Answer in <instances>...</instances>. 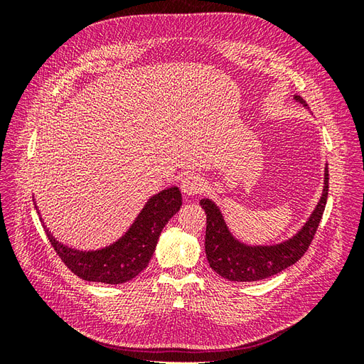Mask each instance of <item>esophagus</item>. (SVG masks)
Returning a JSON list of instances; mask_svg holds the SVG:
<instances>
[{"mask_svg":"<svg viewBox=\"0 0 364 364\" xmlns=\"http://www.w3.org/2000/svg\"><path fill=\"white\" fill-rule=\"evenodd\" d=\"M181 188H182V193L186 196H197L203 191L205 183L200 176L190 173L183 176V179L181 181Z\"/></svg>","mask_w":364,"mask_h":364,"instance_id":"obj_1","label":"esophagus"}]
</instances>
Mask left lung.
<instances>
[{
    "label": "left lung",
    "mask_w": 364,
    "mask_h": 364,
    "mask_svg": "<svg viewBox=\"0 0 364 364\" xmlns=\"http://www.w3.org/2000/svg\"><path fill=\"white\" fill-rule=\"evenodd\" d=\"M294 98L306 106L302 97L294 95ZM328 168H325L323 193L314 213L293 238L277 246H246L240 243L230 235L223 215L215 203L209 199L200 200V206L206 213L205 252L209 266L222 278L235 282L266 279L293 266L310 247L321 223L328 197Z\"/></svg>",
    "instance_id": "1"
}]
</instances>
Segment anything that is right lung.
<instances>
[{"mask_svg":"<svg viewBox=\"0 0 364 364\" xmlns=\"http://www.w3.org/2000/svg\"><path fill=\"white\" fill-rule=\"evenodd\" d=\"M181 206L182 194L178 186L161 191L142 208L124 237L106 249L94 252L70 249L53 238L48 229L46 230L53 249L77 277L91 282L123 284L147 267L164 226Z\"/></svg>","mask_w":364,"mask_h":364,"instance_id":"right-lung-1","label":"right lung"}]
</instances>
